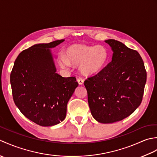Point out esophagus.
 Listing matches in <instances>:
<instances>
[{
  "label": "esophagus",
  "mask_w": 157,
  "mask_h": 157,
  "mask_svg": "<svg viewBox=\"0 0 157 157\" xmlns=\"http://www.w3.org/2000/svg\"><path fill=\"white\" fill-rule=\"evenodd\" d=\"M77 81H78V84L79 85H82L83 84H84V79H83L82 78H79L77 79Z\"/></svg>",
  "instance_id": "1"
}]
</instances>
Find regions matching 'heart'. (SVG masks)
<instances>
[{
    "label": "heart",
    "mask_w": 157,
    "mask_h": 157,
    "mask_svg": "<svg viewBox=\"0 0 157 157\" xmlns=\"http://www.w3.org/2000/svg\"><path fill=\"white\" fill-rule=\"evenodd\" d=\"M65 56H59V63L63 68L79 64V69L85 75H94L101 72L109 61V53L105 46L102 45L89 46L75 44L65 50Z\"/></svg>",
    "instance_id": "1"
}]
</instances>
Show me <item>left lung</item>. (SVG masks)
Returning a JSON list of instances; mask_svg holds the SVG:
<instances>
[{"instance_id": "8db88e82", "label": "left lung", "mask_w": 157, "mask_h": 157, "mask_svg": "<svg viewBox=\"0 0 157 157\" xmlns=\"http://www.w3.org/2000/svg\"><path fill=\"white\" fill-rule=\"evenodd\" d=\"M112 60L101 72L88 78L84 86L92 115L102 123L121 121L134 113L142 101L146 71L139 53L113 39Z\"/></svg>"}]
</instances>
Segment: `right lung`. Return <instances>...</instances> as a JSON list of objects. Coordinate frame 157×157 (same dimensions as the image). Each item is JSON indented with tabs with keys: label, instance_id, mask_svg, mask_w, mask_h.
Returning a JSON list of instances; mask_svg holds the SVG:
<instances>
[{
	"label": "right lung",
	"instance_id": "1",
	"mask_svg": "<svg viewBox=\"0 0 157 157\" xmlns=\"http://www.w3.org/2000/svg\"><path fill=\"white\" fill-rule=\"evenodd\" d=\"M64 40L34 44L23 51L10 75L15 105L23 115L41 126H52L65 119L67 105L78 86L75 77L63 78L56 73L50 48Z\"/></svg>",
	"mask_w": 157,
	"mask_h": 157
}]
</instances>
